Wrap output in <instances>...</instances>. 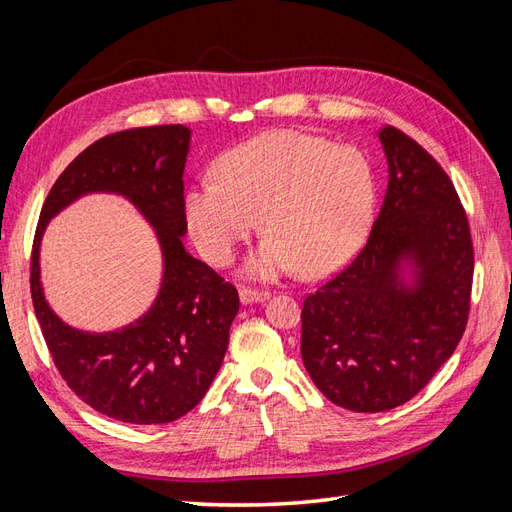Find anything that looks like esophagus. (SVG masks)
<instances>
[{
  "label": "esophagus",
  "instance_id": "obj_1",
  "mask_svg": "<svg viewBox=\"0 0 512 512\" xmlns=\"http://www.w3.org/2000/svg\"><path fill=\"white\" fill-rule=\"evenodd\" d=\"M239 299L241 303L250 305V303H260L269 299V290H256V288H241L239 290Z\"/></svg>",
  "mask_w": 512,
  "mask_h": 512
}]
</instances>
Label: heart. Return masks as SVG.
Here are the masks:
<instances>
[{"label":"heart","mask_w":512,"mask_h":512,"mask_svg":"<svg viewBox=\"0 0 512 512\" xmlns=\"http://www.w3.org/2000/svg\"><path fill=\"white\" fill-rule=\"evenodd\" d=\"M371 209L374 175L363 153L294 130L230 149L218 162V181L185 196L192 237L215 267L230 265L260 220L267 239L245 265L254 280L292 269L303 277L333 271L365 239Z\"/></svg>","instance_id":"1"}]
</instances>
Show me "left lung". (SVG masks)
Instances as JSON below:
<instances>
[{
  "label": "left lung",
  "mask_w": 512,
  "mask_h": 512,
  "mask_svg": "<svg viewBox=\"0 0 512 512\" xmlns=\"http://www.w3.org/2000/svg\"><path fill=\"white\" fill-rule=\"evenodd\" d=\"M378 138L389 188L371 235L301 312L309 378L352 412L406 404L451 359L468 324L474 275L468 215L444 168L393 126Z\"/></svg>",
  "instance_id": "obj_1"
}]
</instances>
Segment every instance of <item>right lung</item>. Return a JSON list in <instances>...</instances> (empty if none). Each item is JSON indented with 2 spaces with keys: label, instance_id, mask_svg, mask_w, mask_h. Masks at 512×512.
Listing matches in <instances>:
<instances>
[{
  "label": "right lung",
  "instance_id": "add662e5",
  "mask_svg": "<svg viewBox=\"0 0 512 512\" xmlns=\"http://www.w3.org/2000/svg\"><path fill=\"white\" fill-rule=\"evenodd\" d=\"M190 128L151 126L108 134L59 175L46 196L32 247V301L55 367L87 406L121 423L160 425L188 414L218 374L237 288L185 252L183 168ZM91 191L126 195L157 228L165 275L150 312L113 334H85L59 321L39 284V243L48 220Z\"/></svg>",
  "mask_w": 512,
  "mask_h": 512
}]
</instances>
